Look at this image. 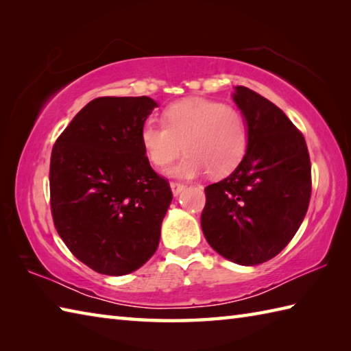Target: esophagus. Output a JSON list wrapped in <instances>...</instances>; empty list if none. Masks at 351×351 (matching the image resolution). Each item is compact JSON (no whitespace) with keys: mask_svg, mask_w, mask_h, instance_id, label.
I'll return each instance as SVG.
<instances>
[{"mask_svg":"<svg viewBox=\"0 0 351 351\" xmlns=\"http://www.w3.org/2000/svg\"><path fill=\"white\" fill-rule=\"evenodd\" d=\"M170 189H171V193H173L175 196H178L185 190V185L181 182H170Z\"/></svg>","mask_w":351,"mask_h":351,"instance_id":"34e87169","label":"esophagus"}]
</instances>
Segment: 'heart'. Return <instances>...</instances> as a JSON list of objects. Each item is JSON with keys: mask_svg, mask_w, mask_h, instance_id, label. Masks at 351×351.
<instances>
[{"mask_svg": "<svg viewBox=\"0 0 351 351\" xmlns=\"http://www.w3.org/2000/svg\"><path fill=\"white\" fill-rule=\"evenodd\" d=\"M164 125L146 122L140 140L147 158L158 167L169 166L175 178H195L208 170L213 178H223L240 166L249 147V128L244 116L223 102L187 98L170 104L162 113Z\"/></svg>", "mask_w": 351, "mask_h": 351, "instance_id": "heart-1", "label": "heart"}]
</instances>
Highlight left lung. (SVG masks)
I'll return each mask as SVG.
<instances>
[{
    "mask_svg": "<svg viewBox=\"0 0 351 351\" xmlns=\"http://www.w3.org/2000/svg\"><path fill=\"white\" fill-rule=\"evenodd\" d=\"M232 99L247 123L249 147L232 173L205 189L200 226L219 255L256 265L299 230L311 199V160L302 132L273 102L244 86Z\"/></svg>",
    "mask_w": 351,
    "mask_h": 351,
    "instance_id": "obj_1",
    "label": "left lung"
}]
</instances>
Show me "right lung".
<instances>
[{"label": "right lung", "mask_w": 351, "mask_h": 351, "mask_svg": "<svg viewBox=\"0 0 351 351\" xmlns=\"http://www.w3.org/2000/svg\"><path fill=\"white\" fill-rule=\"evenodd\" d=\"M158 107L147 96H104L72 119L51 154V213L72 255L108 276L136 271L160 243L171 202L140 140Z\"/></svg>", "instance_id": "add662e5"}]
</instances>
